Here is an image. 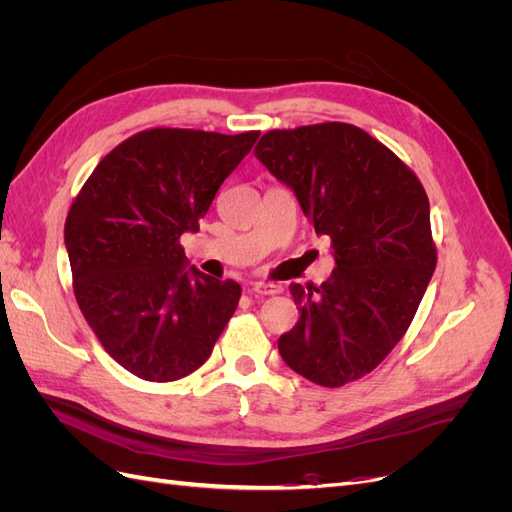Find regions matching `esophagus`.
<instances>
[{
  "label": "esophagus",
  "instance_id": "34e87169",
  "mask_svg": "<svg viewBox=\"0 0 512 512\" xmlns=\"http://www.w3.org/2000/svg\"><path fill=\"white\" fill-rule=\"evenodd\" d=\"M250 292L256 294V297H271V294L282 292V288L275 286V284H267V282H254Z\"/></svg>",
  "mask_w": 512,
  "mask_h": 512
}]
</instances>
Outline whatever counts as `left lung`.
<instances>
[{"mask_svg":"<svg viewBox=\"0 0 512 512\" xmlns=\"http://www.w3.org/2000/svg\"><path fill=\"white\" fill-rule=\"evenodd\" d=\"M254 156L294 192L335 258L320 288L290 284L301 318L277 350L320 386L359 380L404 337L436 271L423 185L389 147L350 123L271 130Z\"/></svg>","mask_w":512,"mask_h":512,"instance_id":"8db88e82","label":"left lung"}]
</instances>
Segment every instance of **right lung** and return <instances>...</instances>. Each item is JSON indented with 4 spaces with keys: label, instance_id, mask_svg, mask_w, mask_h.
Returning <instances> with one entry per match:
<instances>
[{
    "label": "right lung",
    "instance_id": "add662e5",
    "mask_svg": "<svg viewBox=\"0 0 512 512\" xmlns=\"http://www.w3.org/2000/svg\"><path fill=\"white\" fill-rule=\"evenodd\" d=\"M258 136L138 132L108 153L74 198L64 228L74 297L104 350L130 374L185 378L209 359L235 314L241 286L190 267L179 239L198 232Z\"/></svg>",
    "mask_w": 512,
    "mask_h": 512
}]
</instances>
